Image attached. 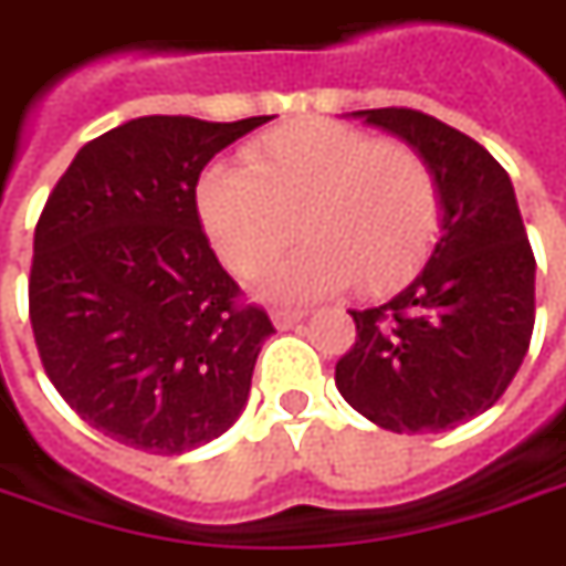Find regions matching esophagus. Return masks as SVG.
<instances>
[{
	"mask_svg": "<svg viewBox=\"0 0 566 566\" xmlns=\"http://www.w3.org/2000/svg\"><path fill=\"white\" fill-rule=\"evenodd\" d=\"M305 317V311H298V307H274L271 311V321H274L276 329H292L295 323H302Z\"/></svg>",
	"mask_w": 566,
	"mask_h": 566,
	"instance_id": "esophagus-1",
	"label": "esophagus"
}]
</instances>
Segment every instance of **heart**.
I'll use <instances>...</instances> for the list:
<instances>
[{
	"mask_svg": "<svg viewBox=\"0 0 566 566\" xmlns=\"http://www.w3.org/2000/svg\"><path fill=\"white\" fill-rule=\"evenodd\" d=\"M243 157L245 169L206 171L197 200L216 252L240 276L268 268L298 231L307 237L261 276L268 298L397 286L440 231L438 178L409 144L307 119L261 135Z\"/></svg>",
	"mask_w": 566,
	"mask_h": 566,
	"instance_id": "obj_1",
	"label": "heart"
}]
</instances>
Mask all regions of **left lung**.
<instances>
[{"label":"left lung","mask_w":566,"mask_h":566,"mask_svg":"<svg viewBox=\"0 0 566 566\" xmlns=\"http://www.w3.org/2000/svg\"><path fill=\"white\" fill-rule=\"evenodd\" d=\"M354 116L428 159L443 218L422 274L385 305L350 311L357 342L335 364V385L379 428L447 431L493 407L524 364L536 259L509 171L474 138L409 107Z\"/></svg>","instance_id":"obj_1"}]
</instances>
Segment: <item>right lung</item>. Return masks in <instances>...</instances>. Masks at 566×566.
<instances>
[{
  "label": "right lung",
  "instance_id": "obj_1",
  "mask_svg": "<svg viewBox=\"0 0 566 566\" xmlns=\"http://www.w3.org/2000/svg\"><path fill=\"white\" fill-rule=\"evenodd\" d=\"M271 116H142L73 157L33 237L30 323L57 395L107 438L181 455L231 428L268 314L240 305L197 212L206 163Z\"/></svg>",
  "mask_w": 566,
  "mask_h": 566
}]
</instances>
